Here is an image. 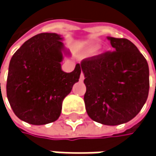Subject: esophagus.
Masks as SVG:
<instances>
[{
	"mask_svg": "<svg viewBox=\"0 0 156 156\" xmlns=\"http://www.w3.org/2000/svg\"><path fill=\"white\" fill-rule=\"evenodd\" d=\"M83 80H84V75H83V73H81V75H80V81H81V82H83Z\"/></svg>",
	"mask_w": 156,
	"mask_h": 156,
	"instance_id": "esophagus-1",
	"label": "esophagus"
}]
</instances>
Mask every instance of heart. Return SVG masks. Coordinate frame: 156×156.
Here are the masks:
<instances>
[{"instance_id":"obj_1","label":"heart","mask_w":156,"mask_h":156,"mask_svg":"<svg viewBox=\"0 0 156 156\" xmlns=\"http://www.w3.org/2000/svg\"><path fill=\"white\" fill-rule=\"evenodd\" d=\"M98 48H99V46H97V45H92V46L90 47L89 52H90V53H94L95 51L98 50Z\"/></svg>"}]
</instances>
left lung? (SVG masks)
<instances>
[{"label":"left lung","instance_id":"left-lung-1","mask_svg":"<svg viewBox=\"0 0 156 156\" xmlns=\"http://www.w3.org/2000/svg\"><path fill=\"white\" fill-rule=\"evenodd\" d=\"M115 51L83 59L88 116L94 121L116 126L134 119L146 103L149 68L144 55L127 38L108 37Z\"/></svg>","mask_w":156,"mask_h":156}]
</instances>
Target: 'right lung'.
Masks as SVG:
<instances>
[{
	"label": "right lung",
	"instance_id": "obj_1",
	"mask_svg": "<svg viewBox=\"0 0 156 156\" xmlns=\"http://www.w3.org/2000/svg\"><path fill=\"white\" fill-rule=\"evenodd\" d=\"M56 33H40L27 40L12 55L7 78V98L15 115L32 125L55 121L64 99L79 81L81 65L71 73L61 68L71 55Z\"/></svg>",
	"mask_w": 156,
	"mask_h": 156
}]
</instances>
